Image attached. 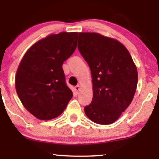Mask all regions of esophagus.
Listing matches in <instances>:
<instances>
[{
  "label": "esophagus",
  "instance_id": "obj_1",
  "mask_svg": "<svg viewBox=\"0 0 159 159\" xmlns=\"http://www.w3.org/2000/svg\"><path fill=\"white\" fill-rule=\"evenodd\" d=\"M75 91H76V93H79V91H80V84H77V86H75Z\"/></svg>",
  "mask_w": 159,
  "mask_h": 159
}]
</instances>
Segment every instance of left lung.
Wrapping results in <instances>:
<instances>
[{
  "label": "left lung",
  "mask_w": 159,
  "mask_h": 159,
  "mask_svg": "<svg viewBox=\"0 0 159 159\" xmlns=\"http://www.w3.org/2000/svg\"><path fill=\"white\" fill-rule=\"evenodd\" d=\"M78 49L93 77V100L85 114L99 125L114 123L136 91L138 71L131 55L118 40L95 32H80Z\"/></svg>",
  "instance_id": "obj_1"
}]
</instances>
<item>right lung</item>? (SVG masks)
Listing matches in <instances>:
<instances>
[{
	"instance_id": "right-lung-1",
	"label": "right lung",
	"mask_w": 159,
	"mask_h": 159,
	"mask_svg": "<svg viewBox=\"0 0 159 159\" xmlns=\"http://www.w3.org/2000/svg\"><path fill=\"white\" fill-rule=\"evenodd\" d=\"M77 32H60L39 40L17 69L15 86L21 103L41 120L59 116L73 96L62 69L77 48Z\"/></svg>"
}]
</instances>
